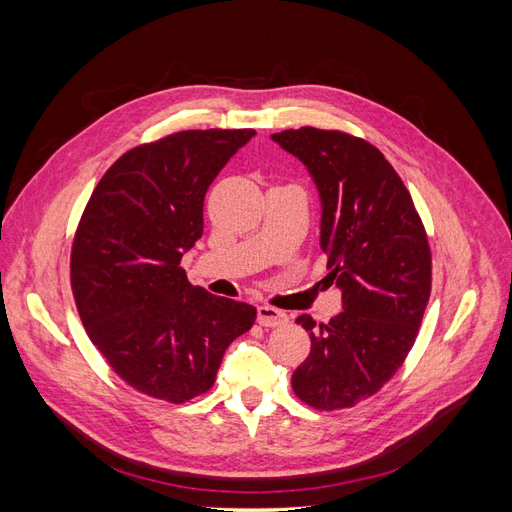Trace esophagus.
I'll return each mask as SVG.
<instances>
[{
    "mask_svg": "<svg viewBox=\"0 0 512 512\" xmlns=\"http://www.w3.org/2000/svg\"><path fill=\"white\" fill-rule=\"evenodd\" d=\"M258 322L262 324V327H284V324H288V314L282 312V309H275L271 305H260L258 307Z\"/></svg>",
    "mask_w": 512,
    "mask_h": 512,
    "instance_id": "esophagus-1",
    "label": "esophagus"
}]
</instances>
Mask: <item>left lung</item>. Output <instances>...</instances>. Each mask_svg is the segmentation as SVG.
<instances>
[{"mask_svg":"<svg viewBox=\"0 0 512 512\" xmlns=\"http://www.w3.org/2000/svg\"><path fill=\"white\" fill-rule=\"evenodd\" d=\"M299 158L320 196V247L342 312L327 324L297 322L312 337L292 389L316 410L359 404L404 363L431 292V252L412 196L363 138L299 128L271 134Z\"/></svg>","mask_w":512,"mask_h":512,"instance_id":"1","label":"left lung"}]
</instances>
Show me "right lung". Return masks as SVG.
<instances>
[{"label":"right lung","mask_w":512,"mask_h":512,"mask_svg":"<svg viewBox=\"0 0 512 512\" xmlns=\"http://www.w3.org/2000/svg\"><path fill=\"white\" fill-rule=\"evenodd\" d=\"M254 130H188L134 147L106 170L76 230L70 280L85 331L115 374L149 397L207 393L256 307L188 282L213 179Z\"/></svg>","instance_id":"add662e5"}]
</instances>
